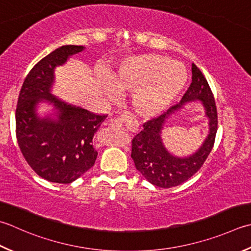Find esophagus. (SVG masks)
I'll use <instances>...</instances> for the list:
<instances>
[{
  "mask_svg": "<svg viewBox=\"0 0 251 251\" xmlns=\"http://www.w3.org/2000/svg\"><path fill=\"white\" fill-rule=\"evenodd\" d=\"M129 119V116L126 114H122L117 117H113V119H110L107 121V125L111 127L112 129H116V130H121L123 129V123L126 122Z\"/></svg>",
  "mask_w": 251,
  "mask_h": 251,
  "instance_id": "esophagus-1",
  "label": "esophagus"
}]
</instances>
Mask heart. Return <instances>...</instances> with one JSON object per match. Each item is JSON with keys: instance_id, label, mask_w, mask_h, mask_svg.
<instances>
[{"instance_id": "b5f03b06", "label": "heart", "mask_w": 251, "mask_h": 251, "mask_svg": "<svg viewBox=\"0 0 251 251\" xmlns=\"http://www.w3.org/2000/svg\"><path fill=\"white\" fill-rule=\"evenodd\" d=\"M186 81L187 72L180 63L158 54H140L120 64L111 86L116 92H134L135 112L142 117H153L177 99Z\"/></svg>"}]
</instances>
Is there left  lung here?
Returning a JSON list of instances; mask_svg holds the SVG:
<instances>
[{"mask_svg":"<svg viewBox=\"0 0 251 251\" xmlns=\"http://www.w3.org/2000/svg\"><path fill=\"white\" fill-rule=\"evenodd\" d=\"M191 73L193 81L179 104L172 106L164 114L145 123L144 129L131 141V158L136 169L152 185L161 188L175 187L197 173L207 160L215 141L218 111L213 93L202 73L194 63L191 65ZM195 100L203 102L206 115L209 119V135L203 147L195 155L188 158H177L165 149L160 139V130L168 115L180 108L184 102Z\"/></svg>","mask_w":251,"mask_h":251,"instance_id":"1","label":"left lung"}]
</instances>
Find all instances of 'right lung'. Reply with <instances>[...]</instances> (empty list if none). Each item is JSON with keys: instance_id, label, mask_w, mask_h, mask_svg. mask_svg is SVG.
Here are the masks:
<instances>
[{"instance_id": "add662e5", "label": "right lung", "mask_w": 251, "mask_h": 251, "mask_svg": "<svg viewBox=\"0 0 251 251\" xmlns=\"http://www.w3.org/2000/svg\"><path fill=\"white\" fill-rule=\"evenodd\" d=\"M82 50V46H63L51 52L31 68L19 92L15 114L19 149L29 166L52 183L70 184L92 168L98 155L93 137L107 116L66 104L50 93L54 68ZM42 99L60 112L58 121L36 116Z\"/></svg>"}]
</instances>
